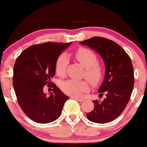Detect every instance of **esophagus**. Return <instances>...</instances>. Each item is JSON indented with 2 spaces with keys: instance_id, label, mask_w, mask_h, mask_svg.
<instances>
[{
  "instance_id": "esophagus-1",
  "label": "esophagus",
  "mask_w": 147,
  "mask_h": 147,
  "mask_svg": "<svg viewBox=\"0 0 147 147\" xmlns=\"http://www.w3.org/2000/svg\"><path fill=\"white\" fill-rule=\"evenodd\" d=\"M71 98H74V99H75L77 100V101L80 102H82L84 101V99H82V98H76V97H71Z\"/></svg>"
}]
</instances>
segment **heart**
<instances>
[{
  "label": "heart",
  "instance_id": "heart-1",
  "mask_svg": "<svg viewBox=\"0 0 147 147\" xmlns=\"http://www.w3.org/2000/svg\"><path fill=\"white\" fill-rule=\"evenodd\" d=\"M76 59L80 62L85 69V76L90 83L96 86L101 83L104 78V69L102 66L98 63V57L96 53L88 48L81 47L76 51ZM69 63L67 54L62 53L58 56L55 64L56 75L64 77ZM60 88L67 95L80 96L83 93L88 92L90 85L86 80H68L60 84Z\"/></svg>",
  "mask_w": 147,
  "mask_h": 147
}]
</instances>
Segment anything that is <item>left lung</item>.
I'll return each instance as SVG.
<instances>
[{
  "label": "left lung",
  "instance_id": "left-lung-1",
  "mask_svg": "<svg viewBox=\"0 0 147 147\" xmlns=\"http://www.w3.org/2000/svg\"><path fill=\"white\" fill-rule=\"evenodd\" d=\"M80 43L97 52L106 68L98 93L106 92V98L92 100L94 108L86 116L96 123H107L118 118L129 102L134 83L132 61L124 49L110 39L94 37Z\"/></svg>",
  "mask_w": 147,
  "mask_h": 147
}]
</instances>
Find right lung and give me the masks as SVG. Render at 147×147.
<instances>
[{
  "label": "right lung",
  "mask_w": 147,
  "mask_h": 147,
  "mask_svg": "<svg viewBox=\"0 0 147 147\" xmlns=\"http://www.w3.org/2000/svg\"><path fill=\"white\" fill-rule=\"evenodd\" d=\"M71 43L47 42L32 45L21 53L13 69V86L18 102L26 115L33 121L47 124L61 115L68 96L51 79L55 76L57 58ZM48 84L53 87L49 96L43 92Z\"/></svg>",
  "instance_id": "right-lung-1"
}]
</instances>
